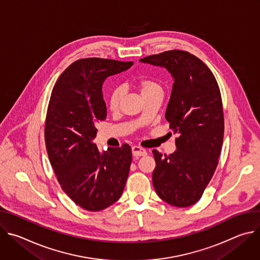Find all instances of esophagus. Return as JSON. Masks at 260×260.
I'll use <instances>...</instances> for the list:
<instances>
[{
    "label": "esophagus",
    "instance_id": "obj_1",
    "mask_svg": "<svg viewBox=\"0 0 260 260\" xmlns=\"http://www.w3.org/2000/svg\"><path fill=\"white\" fill-rule=\"evenodd\" d=\"M132 152H133V155L135 157H140V156L147 155V151L144 149V148H142L140 146H134L132 148Z\"/></svg>",
    "mask_w": 260,
    "mask_h": 260
}]
</instances>
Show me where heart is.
Returning <instances> with one entry per match:
<instances>
[{
  "label": "heart",
  "instance_id": "heart-1",
  "mask_svg": "<svg viewBox=\"0 0 260 260\" xmlns=\"http://www.w3.org/2000/svg\"><path fill=\"white\" fill-rule=\"evenodd\" d=\"M133 86L140 91L143 99L150 94H153L155 92L161 91L160 84L156 80L150 77H141L135 80L133 82ZM121 98H122L121 88L116 87L110 91L108 96V107L111 111H116L119 108Z\"/></svg>",
  "mask_w": 260,
  "mask_h": 260
}]
</instances>
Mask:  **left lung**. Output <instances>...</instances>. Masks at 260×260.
Wrapping results in <instances>:
<instances>
[{"label": "left lung", "mask_w": 260, "mask_h": 260, "mask_svg": "<svg viewBox=\"0 0 260 260\" xmlns=\"http://www.w3.org/2000/svg\"><path fill=\"white\" fill-rule=\"evenodd\" d=\"M140 61L166 68L174 78L166 119L179 134L177 150L170 155L152 151L156 162L154 189L172 206L189 207L202 198L212 179L223 142L224 117L218 83L211 70L187 51L169 50Z\"/></svg>", "instance_id": "left-lung-1"}]
</instances>
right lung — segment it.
<instances>
[{"mask_svg":"<svg viewBox=\"0 0 260 260\" xmlns=\"http://www.w3.org/2000/svg\"><path fill=\"white\" fill-rule=\"evenodd\" d=\"M132 66L99 57L78 59L63 71L51 92L45 121L48 157L62 190L90 212L117 202L129 173V145L101 153L92 141L96 122L107 117L104 81Z\"/></svg>","mask_w":260,"mask_h":260,"instance_id":"right-lung-1","label":"right lung"}]
</instances>
